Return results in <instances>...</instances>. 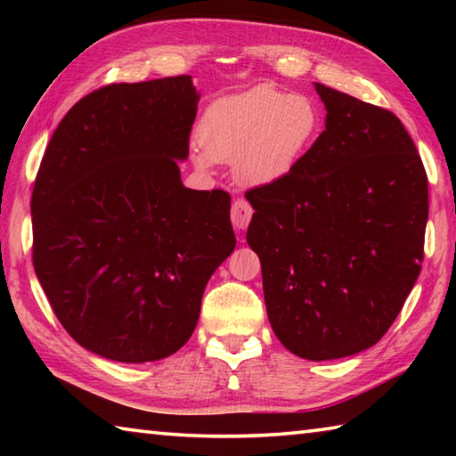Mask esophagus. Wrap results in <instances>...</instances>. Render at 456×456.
<instances>
[{
	"instance_id": "esophagus-1",
	"label": "esophagus",
	"mask_w": 456,
	"mask_h": 456,
	"mask_svg": "<svg viewBox=\"0 0 456 456\" xmlns=\"http://www.w3.org/2000/svg\"><path fill=\"white\" fill-rule=\"evenodd\" d=\"M253 217V209L251 205L247 203L245 199H235L233 207H231V221L237 229H245L249 225V221Z\"/></svg>"
}]
</instances>
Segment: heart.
<instances>
[{"instance_id": "obj_1", "label": "heart", "mask_w": 456, "mask_h": 456, "mask_svg": "<svg viewBox=\"0 0 456 456\" xmlns=\"http://www.w3.org/2000/svg\"><path fill=\"white\" fill-rule=\"evenodd\" d=\"M322 117L312 98L257 86L215 100L200 117L191 159L199 171L235 159L245 184L280 181L297 167L320 134Z\"/></svg>"}]
</instances>
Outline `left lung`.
I'll return each mask as SVG.
<instances>
[{
	"label": "left lung",
	"mask_w": 456,
	"mask_h": 456,
	"mask_svg": "<svg viewBox=\"0 0 456 456\" xmlns=\"http://www.w3.org/2000/svg\"><path fill=\"white\" fill-rule=\"evenodd\" d=\"M326 130L280 181L245 192L267 318L289 352L334 360L374 346L419 280L428 179L403 122L315 84Z\"/></svg>",
	"instance_id": "obj_1"
}]
</instances>
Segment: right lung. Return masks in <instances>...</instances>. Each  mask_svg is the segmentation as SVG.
Here are the masks:
<instances>
[{
  "mask_svg": "<svg viewBox=\"0 0 456 456\" xmlns=\"http://www.w3.org/2000/svg\"><path fill=\"white\" fill-rule=\"evenodd\" d=\"M197 102L191 76L108 84L68 110L44 152L34 269L61 326L98 356L175 354L235 249L229 192L181 183Z\"/></svg>",
  "mask_w": 456,
  "mask_h": 456,
  "instance_id": "right-lung-1",
  "label": "right lung"
}]
</instances>
